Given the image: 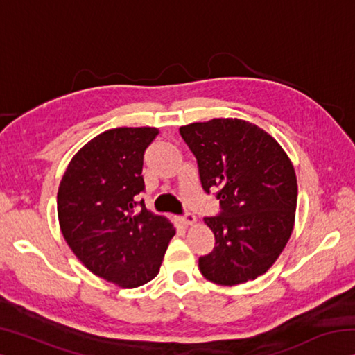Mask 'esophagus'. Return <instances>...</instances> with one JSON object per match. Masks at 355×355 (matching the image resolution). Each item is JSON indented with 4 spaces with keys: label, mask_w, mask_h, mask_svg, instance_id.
I'll return each mask as SVG.
<instances>
[{
    "label": "esophagus",
    "mask_w": 355,
    "mask_h": 355,
    "mask_svg": "<svg viewBox=\"0 0 355 355\" xmlns=\"http://www.w3.org/2000/svg\"><path fill=\"white\" fill-rule=\"evenodd\" d=\"M180 222H182L183 225H194L196 222H197V218L194 214H191V213H188V214H184V216H182V218L178 219Z\"/></svg>",
    "instance_id": "34e87169"
}]
</instances>
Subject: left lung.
Wrapping results in <instances>:
<instances>
[{"label":"left lung","mask_w":355,"mask_h":355,"mask_svg":"<svg viewBox=\"0 0 355 355\" xmlns=\"http://www.w3.org/2000/svg\"><path fill=\"white\" fill-rule=\"evenodd\" d=\"M199 164L202 188L218 191L219 216L205 218L213 252L199 258L203 277L233 286L263 275L290 239L297 203L291 159L274 137L241 119L180 127Z\"/></svg>","instance_id":"obj_1"}]
</instances>
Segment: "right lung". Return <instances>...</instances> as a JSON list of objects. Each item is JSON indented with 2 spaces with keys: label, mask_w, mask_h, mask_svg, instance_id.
Instances as JSON below:
<instances>
[{
  "label": "right lung",
  "mask_w": 355,
  "mask_h": 355,
  "mask_svg": "<svg viewBox=\"0 0 355 355\" xmlns=\"http://www.w3.org/2000/svg\"><path fill=\"white\" fill-rule=\"evenodd\" d=\"M158 133L150 127L103 131L78 150L59 184L58 218L69 248L92 274L120 288L155 279L175 235L169 219L136 202L146 189L144 152Z\"/></svg>",
  "instance_id": "1"
}]
</instances>
